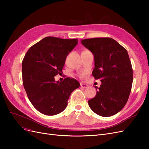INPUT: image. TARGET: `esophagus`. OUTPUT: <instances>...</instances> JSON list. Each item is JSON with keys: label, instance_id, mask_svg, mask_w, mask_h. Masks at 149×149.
Returning <instances> with one entry per match:
<instances>
[{"label": "esophagus", "instance_id": "34e87169", "mask_svg": "<svg viewBox=\"0 0 149 149\" xmlns=\"http://www.w3.org/2000/svg\"><path fill=\"white\" fill-rule=\"evenodd\" d=\"M81 86L83 88H87L89 87V86L88 84H83H83H81Z\"/></svg>", "mask_w": 149, "mask_h": 149}]
</instances>
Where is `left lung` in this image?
Segmentation results:
<instances>
[{
    "instance_id": "1",
    "label": "left lung",
    "mask_w": 149,
    "mask_h": 149,
    "mask_svg": "<svg viewBox=\"0 0 149 149\" xmlns=\"http://www.w3.org/2000/svg\"><path fill=\"white\" fill-rule=\"evenodd\" d=\"M94 58L92 74L101 85L95 86L96 95L88 101L91 110L99 116L109 117L123 109L129 99L133 71L127 50L111 38L81 40Z\"/></svg>"
}]
</instances>
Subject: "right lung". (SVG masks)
Instances as JSON below:
<instances>
[{
	"label": "right lung",
	"mask_w": 149,
	"mask_h": 149,
	"mask_svg": "<svg viewBox=\"0 0 149 149\" xmlns=\"http://www.w3.org/2000/svg\"><path fill=\"white\" fill-rule=\"evenodd\" d=\"M77 39L47 37L31 47L22 61V79L30 101L47 116L65 109L71 93L80 86L77 80L66 78L55 81L62 73L68 55L78 44Z\"/></svg>",
	"instance_id": "right-lung-1"
}]
</instances>
